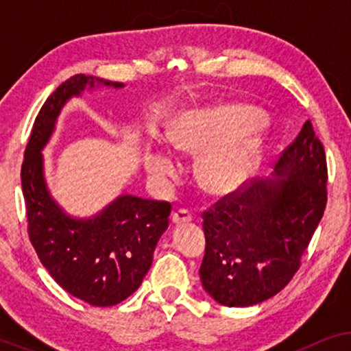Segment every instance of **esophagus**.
<instances>
[{"instance_id": "34e87169", "label": "esophagus", "mask_w": 351, "mask_h": 351, "mask_svg": "<svg viewBox=\"0 0 351 351\" xmlns=\"http://www.w3.org/2000/svg\"><path fill=\"white\" fill-rule=\"evenodd\" d=\"M191 219H193V215H191L189 209H179V210H176L174 214H172V222L177 223V225L191 222Z\"/></svg>"}]
</instances>
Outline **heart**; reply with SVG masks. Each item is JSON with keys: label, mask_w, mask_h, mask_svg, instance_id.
<instances>
[{"label": "heart", "mask_w": 351, "mask_h": 351, "mask_svg": "<svg viewBox=\"0 0 351 351\" xmlns=\"http://www.w3.org/2000/svg\"><path fill=\"white\" fill-rule=\"evenodd\" d=\"M267 118L262 112L239 104L193 110L180 114L167 131L174 150L196 155L198 180L213 195L238 190L256 169ZM147 172L165 182L179 174L176 158L165 148L147 145L143 155Z\"/></svg>", "instance_id": "b5f03b06"}]
</instances>
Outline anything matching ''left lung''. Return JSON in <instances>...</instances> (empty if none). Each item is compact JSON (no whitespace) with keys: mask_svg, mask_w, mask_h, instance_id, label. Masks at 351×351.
<instances>
[{"mask_svg":"<svg viewBox=\"0 0 351 351\" xmlns=\"http://www.w3.org/2000/svg\"><path fill=\"white\" fill-rule=\"evenodd\" d=\"M276 174L244 182L203 210L201 282L225 306H251L289 285L328 203V162L313 123L282 150Z\"/></svg>","mask_w":351,"mask_h":351,"instance_id":"obj_1","label":"left lung"}]
</instances>
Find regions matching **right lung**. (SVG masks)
<instances>
[{
  "label": "right lung",
  "mask_w": 351,
  "mask_h": 351,
  "mask_svg": "<svg viewBox=\"0 0 351 351\" xmlns=\"http://www.w3.org/2000/svg\"><path fill=\"white\" fill-rule=\"evenodd\" d=\"M94 81L121 88L83 73L64 81L43 104L23 153L22 191L27 232L43 265L57 285L94 306H112L128 299L150 270L158 239L169 225L167 201L123 195L88 220L62 213L47 193L41 150L49 141L57 114L71 95Z\"/></svg>",
  "instance_id": "obj_1"
}]
</instances>
